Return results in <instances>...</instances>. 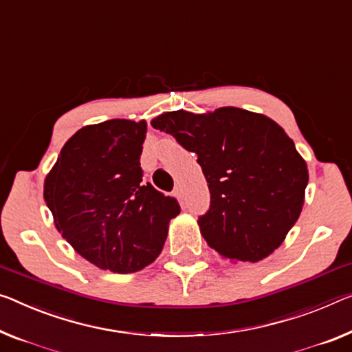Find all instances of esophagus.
Wrapping results in <instances>:
<instances>
[{"label": "esophagus", "mask_w": 352, "mask_h": 352, "mask_svg": "<svg viewBox=\"0 0 352 352\" xmlns=\"http://www.w3.org/2000/svg\"><path fill=\"white\" fill-rule=\"evenodd\" d=\"M175 195H176L177 198H179V201L182 203V199H184V192H182V188H181V187H177V188H176V190H175Z\"/></svg>", "instance_id": "34e87169"}]
</instances>
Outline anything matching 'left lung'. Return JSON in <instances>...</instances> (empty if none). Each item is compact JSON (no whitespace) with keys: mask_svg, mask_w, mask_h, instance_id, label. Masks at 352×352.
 Returning a JSON list of instances; mask_svg holds the SVG:
<instances>
[{"mask_svg":"<svg viewBox=\"0 0 352 352\" xmlns=\"http://www.w3.org/2000/svg\"><path fill=\"white\" fill-rule=\"evenodd\" d=\"M153 127L198 155L210 193L198 225L210 248L256 263L282 244L300 215L308 171L277 122L223 107L209 115L165 113Z\"/></svg>","mask_w":352,"mask_h":352,"instance_id":"left-lung-1","label":"left lung"}]
</instances>
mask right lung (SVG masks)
Wrapping results in <instances>:
<instances>
[{
	"label": "right lung",
	"mask_w": 352,
	"mask_h": 352,
	"mask_svg": "<svg viewBox=\"0 0 352 352\" xmlns=\"http://www.w3.org/2000/svg\"><path fill=\"white\" fill-rule=\"evenodd\" d=\"M146 122L110 120L70 137L47 176L44 198L58 231L97 267L131 274L154 261L181 212L143 181Z\"/></svg>",
	"instance_id": "add662e5"
}]
</instances>
